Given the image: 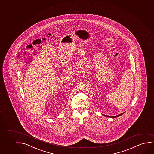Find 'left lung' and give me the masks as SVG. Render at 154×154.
Here are the masks:
<instances>
[{"label": "left lung", "instance_id": "obj_1", "mask_svg": "<svg viewBox=\"0 0 154 154\" xmlns=\"http://www.w3.org/2000/svg\"><path fill=\"white\" fill-rule=\"evenodd\" d=\"M122 114H123V113H121V114L117 115V116H106V115H104V116H106V117H111V118H116V117H119V116H121V115H122Z\"/></svg>", "mask_w": 154, "mask_h": 154}]
</instances>
